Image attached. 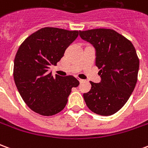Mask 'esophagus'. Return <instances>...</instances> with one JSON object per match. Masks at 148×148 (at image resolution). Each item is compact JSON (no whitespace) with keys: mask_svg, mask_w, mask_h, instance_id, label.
<instances>
[{"mask_svg":"<svg viewBox=\"0 0 148 148\" xmlns=\"http://www.w3.org/2000/svg\"><path fill=\"white\" fill-rule=\"evenodd\" d=\"M77 80H78V81H79V82H84L83 79H82V78H80V77H77Z\"/></svg>","mask_w":148,"mask_h":148,"instance_id":"1","label":"esophagus"}]
</instances>
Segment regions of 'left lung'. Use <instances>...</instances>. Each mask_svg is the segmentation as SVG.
<instances>
[{"label": "left lung", "mask_w": 148, "mask_h": 148, "mask_svg": "<svg viewBox=\"0 0 148 148\" xmlns=\"http://www.w3.org/2000/svg\"><path fill=\"white\" fill-rule=\"evenodd\" d=\"M82 39L96 49V66L101 82H90L91 90L84 93L87 107L96 114L111 116L125 105L138 79L140 60L133 44L112 29L79 31Z\"/></svg>", "instance_id": "obj_1"}]
</instances>
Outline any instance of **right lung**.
Instances as JSON below:
<instances>
[{
	"instance_id": "1",
	"label": "right lung",
	"mask_w": 148,
	"mask_h": 148,
	"mask_svg": "<svg viewBox=\"0 0 148 148\" xmlns=\"http://www.w3.org/2000/svg\"><path fill=\"white\" fill-rule=\"evenodd\" d=\"M78 31L43 27L21 43L14 59L13 77L22 99L32 111L53 116L64 109L73 87L79 82L72 75L62 77L49 72L61 60Z\"/></svg>"
}]
</instances>
